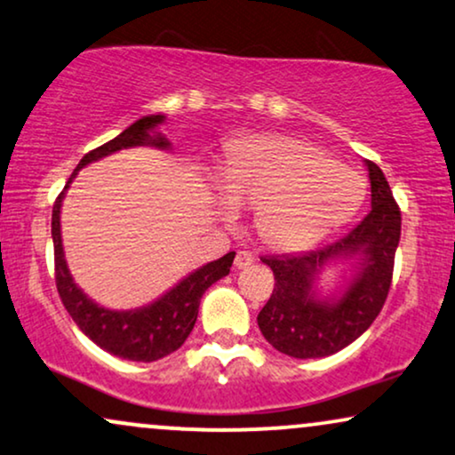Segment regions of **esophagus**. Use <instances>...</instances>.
Returning <instances> with one entry per match:
<instances>
[{"label": "esophagus", "mask_w": 455, "mask_h": 455, "mask_svg": "<svg viewBox=\"0 0 455 455\" xmlns=\"http://www.w3.org/2000/svg\"><path fill=\"white\" fill-rule=\"evenodd\" d=\"M251 262H254V256H251L250 251H237V256H235V267H237V269H245Z\"/></svg>", "instance_id": "obj_1"}]
</instances>
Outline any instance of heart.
Instances as JSON below:
<instances>
[{"label": "heart", "instance_id": "b5f03b06", "mask_svg": "<svg viewBox=\"0 0 455 455\" xmlns=\"http://www.w3.org/2000/svg\"><path fill=\"white\" fill-rule=\"evenodd\" d=\"M218 190L233 207H251L260 242L277 251L322 243L355 216L366 182L309 141L262 135L235 146L216 167Z\"/></svg>", "mask_w": 455, "mask_h": 455}]
</instances>
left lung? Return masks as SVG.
I'll list each match as a JSON object with an SVG mask.
<instances>
[{
	"label": "left lung",
	"instance_id": "left-lung-1",
	"mask_svg": "<svg viewBox=\"0 0 455 455\" xmlns=\"http://www.w3.org/2000/svg\"><path fill=\"white\" fill-rule=\"evenodd\" d=\"M364 167L371 212L358 227L326 248L262 259L275 275V288L256 320L277 352L292 358L337 354L363 335L384 307L401 242V212L384 172L371 161ZM339 261H349L353 275L337 293L322 298L316 288L321 271Z\"/></svg>",
	"mask_w": 455,
	"mask_h": 455
}]
</instances>
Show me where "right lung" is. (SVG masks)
I'll list each match as a JSON object with an SVG mask.
<instances>
[{
  "mask_svg": "<svg viewBox=\"0 0 455 455\" xmlns=\"http://www.w3.org/2000/svg\"><path fill=\"white\" fill-rule=\"evenodd\" d=\"M165 120V114L141 116L131 127L124 129L123 133L109 140L108 144L95 148L89 155L82 156L78 167L71 173L63 193L59 195L52 207L54 280H57L59 297H61L65 309L69 311L71 320L78 324L80 331L92 343H97V346L112 355L133 360V363H155V360L165 358V355L175 352L178 347H182V343L195 328L201 297H204L205 290L213 282L228 275L233 267L235 251H228L222 259L207 262V265L188 273L173 288H169L165 294H161L156 300L144 305V307L127 311L108 309L89 299V294L82 292V288L71 277L61 239V205L71 180L78 175L80 169L91 165V163L101 161V158L114 155V152L127 150V148L135 146L169 150L172 141L158 131Z\"/></svg>",
  "mask_w": 455,
  "mask_h": 455,
  "instance_id": "add662e5",
  "label": "right lung"
}]
</instances>
